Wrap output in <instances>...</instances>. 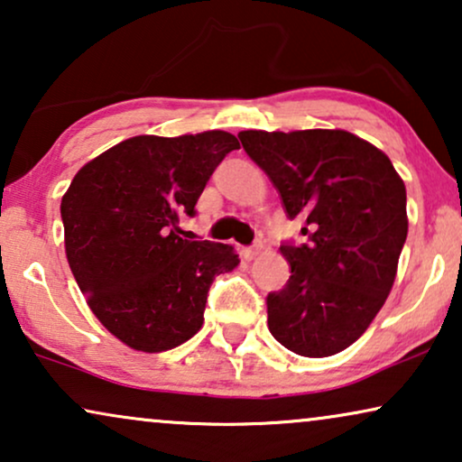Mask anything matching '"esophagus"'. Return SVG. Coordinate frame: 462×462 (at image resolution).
Here are the masks:
<instances>
[{"instance_id": "1", "label": "esophagus", "mask_w": 462, "mask_h": 462, "mask_svg": "<svg viewBox=\"0 0 462 462\" xmlns=\"http://www.w3.org/2000/svg\"><path fill=\"white\" fill-rule=\"evenodd\" d=\"M261 250H263V245L261 244H254V245H250V248H244V258L245 261H252V258H256L258 254H261Z\"/></svg>"}]
</instances>
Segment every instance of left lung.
Returning <instances> with one entry per match:
<instances>
[{
  "mask_svg": "<svg viewBox=\"0 0 462 462\" xmlns=\"http://www.w3.org/2000/svg\"><path fill=\"white\" fill-rule=\"evenodd\" d=\"M307 244H283L290 280L269 292V330L305 357H328L368 330L393 288L408 236L406 187L381 149L345 130H244Z\"/></svg>",
  "mask_w": 462,
  "mask_h": 462,
  "instance_id": "obj_1",
  "label": "left lung"
}]
</instances>
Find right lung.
Here are the masks:
<instances>
[{
    "instance_id": "1",
    "label": "right lung",
    "mask_w": 462,
    "mask_h": 462,
    "mask_svg": "<svg viewBox=\"0 0 462 462\" xmlns=\"http://www.w3.org/2000/svg\"><path fill=\"white\" fill-rule=\"evenodd\" d=\"M239 149L223 130L134 136L94 157L62 195L69 267L100 324L136 351L198 334L214 277L239 264L231 245L182 239L206 182Z\"/></svg>"
}]
</instances>
